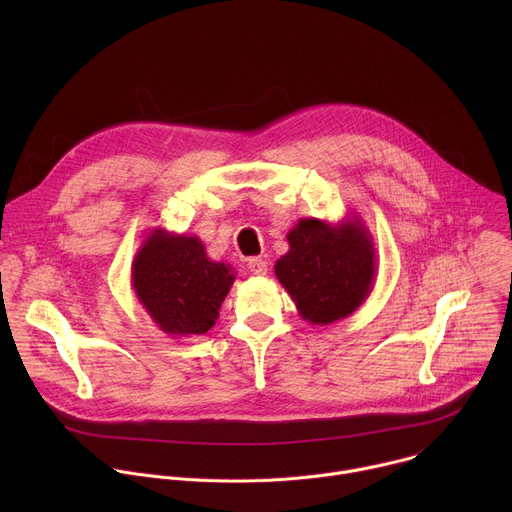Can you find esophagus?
Returning <instances> with one entry per match:
<instances>
[{
	"mask_svg": "<svg viewBox=\"0 0 512 512\" xmlns=\"http://www.w3.org/2000/svg\"><path fill=\"white\" fill-rule=\"evenodd\" d=\"M247 269L251 275H257V277H263L267 273V261L261 259V257H253L247 261Z\"/></svg>",
	"mask_w": 512,
	"mask_h": 512,
	"instance_id": "esophagus-1",
	"label": "esophagus"
}]
</instances>
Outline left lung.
<instances>
[{
    "label": "left lung",
    "mask_w": 512,
    "mask_h": 512,
    "mask_svg": "<svg viewBox=\"0 0 512 512\" xmlns=\"http://www.w3.org/2000/svg\"><path fill=\"white\" fill-rule=\"evenodd\" d=\"M287 243L289 251L275 263V277L306 322L334 324L367 302L377 251L373 235L354 212L338 223L306 216L287 233Z\"/></svg>",
    "instance_id": "1"
}]
</instances>
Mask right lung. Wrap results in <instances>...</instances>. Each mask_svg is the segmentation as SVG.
Listing matches in <instances>:
<instances>
[{"label":"right lung","mask_w":512,"mask_h":512,"mask_svg":"<svg viewBox=\"0 0 512 512\" xmlns=\"http://www.w3.org/2000/svg\"><path fill=\"white\" fill-rule=\"evenodd\" d=\"M235 281L229 263L212 261L196 235L152 229L131 263V285L154 324L176 338L206 334Z\"/></svg>","instance_id":"obj_1"}]
</instances>
